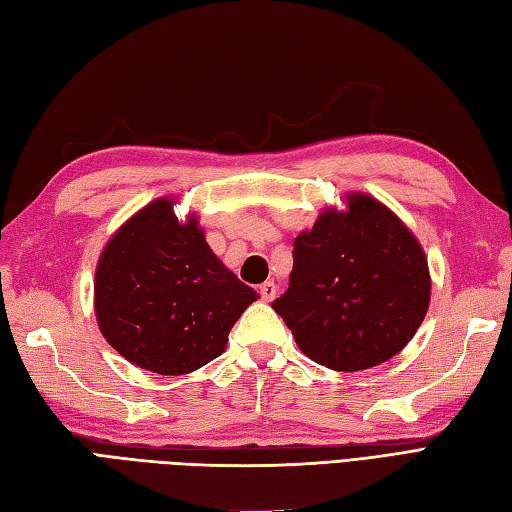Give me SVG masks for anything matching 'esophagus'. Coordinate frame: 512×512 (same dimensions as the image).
<instances>
[{
	"instance_id": "1",
	"label": "esophagus",
	"mask_w": 512,
	"mask_h": 512,
	"mask_svg": "<svg viewBox=\"0 0 512 512\" xmlns=\"http://www.w3.org/2000/svg\"><path fill=\"white\" fill-rule=\"evenodd\" d=\"M276 293H278V286H276V282L267 280V282L260 284V297H263L265 302H273V299H276Z\"/></svg>"
}]
</instances>
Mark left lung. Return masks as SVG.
Segmentation results:
<instances>
[{
    "instance_id": "obj_1",
    "label": "left lung",
    "mask_w": 512,
    "mask_h": 512,
    "mask_svg": "<svg viewBox=\"0 0 512 512\" xmlns=\"http://www.w3.org/2000/svg\"><path fill=\"white\" fill-rule=\"evenodd\" d=\"M293 241L289 289L273 310L308 358L334 371L376 367L402 352L430 304L423 249L389 208L354 193Z\"/></svg>"
}]
</instances>
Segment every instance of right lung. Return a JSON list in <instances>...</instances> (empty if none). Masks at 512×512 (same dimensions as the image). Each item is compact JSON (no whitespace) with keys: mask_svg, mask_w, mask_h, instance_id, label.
<instances>
[{"mask_svg":"<svg viewBox=\"0 0 512 512\" xmlns=\"http://www.w3.org/2000/svg\"><path fill=\"white\" fill-rule=\"evenodd\" d=\"M258 293L208 247L195 217L180 223L156 199L123 226L99 258V330L136 367L182 376L223 354L232 326Z\"/></svg>","mask_w":512,"mask_h":512,"instance_id":"obj_1","label":"right lung"}]
</instances>
